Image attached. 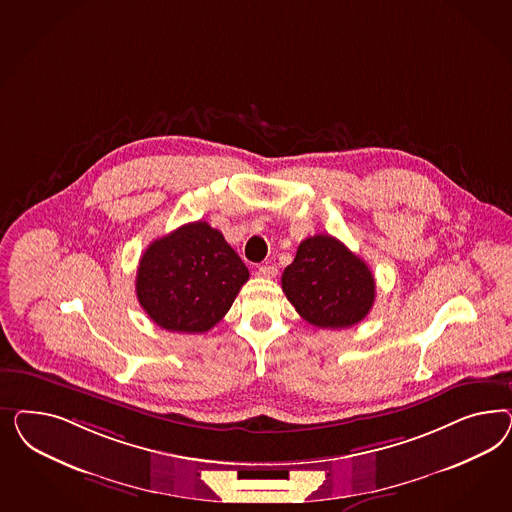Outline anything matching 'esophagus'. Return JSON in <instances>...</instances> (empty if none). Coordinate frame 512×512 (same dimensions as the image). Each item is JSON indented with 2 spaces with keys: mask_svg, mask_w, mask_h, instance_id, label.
<instances>
[{
  "mask_svg": "<svg viewBox=\"0 0 512 512\" xmlns=\"http://www.w3.org/2000/svg\"><path fill=\"white\" fill-rule=\"evenodd\" d=\"M276 274H278V268H276V266H272V264H264V266L259 268V276H261V278H276Z\"/></svg>",
  "mask_w": 512,
  "mask_h": 512,
  "instance_id": "obj_1",
  "label": "esophagus"
}]
</instances>
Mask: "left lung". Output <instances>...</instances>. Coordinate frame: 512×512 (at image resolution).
Masks as SVG:
<instances>
[{"label":"left lung","instance_id":"1","mask_svg":"<svg viewBox=\"0 0 512 512\" xmlns=\"http://www.w3.org/2000/svg\"><path fill=\"white\" fill-rule=\"evenodd\" d=\"M281 289L300 317L319 328L357 325L375 300L368 264L330 234L300 242L295 261L283 270Z\"/></svg>","mask_w":512,"mask_h":512}]
</instances>
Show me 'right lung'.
<instances>
[{
	"instance_id": "1",
	"label": "right lung",
	"mask_w": 512,
	"mask_h": 512,
	"mask_svg": "<svg viewBox=\"0 0 512 512\" xmlns=\"http://www.w3.org/2000/svg\"><path fill=\"white\" fill-rule=\"evenodd\" d=\"M249 279L242 259L206 221L178 227L142 253L137 298L155 325L202 334L231 310Z\"/></svg>"
}]
</instances>
